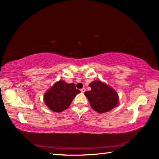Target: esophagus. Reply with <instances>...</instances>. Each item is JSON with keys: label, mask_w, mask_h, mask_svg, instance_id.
Listing matches in <instances>:
<instances>
[{"label": "esophagus", "mask_w": 159, "mask_h": 159, "mask_svg": "<svg viewBox=\"0 0 159 159\" xmlns=\"http://www.w3.org/2000/svg\"><path fill=\"white\" fill-rule=\"evenodd\" d=\"M80 91H81V93H85V88H81V89H80Z\"/></svg>", "instance_id": "34e87169"}]
</instances>
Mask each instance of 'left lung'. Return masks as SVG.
<instances>
[{
  "instance_id": "8db88e82",
  "label": "left lung",
  "mask_w": 159,
  "mask_h": 159,
  "mask_svg": "<svg viewBox=\"0 0 159 159\" xmlns=\"http://www.w3.org/2000/svg\"><path fill=\"white\" fill-rule=\"evenodd\" d=\"M89 86L91 90L84 94L87 97L92 109L95 111L102 114L118 106V94L109 85L101 80H95L90 83Z\"/></svg>"
}]
</instances>
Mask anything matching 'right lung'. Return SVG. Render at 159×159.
<instances>
[{
  "label": "right lung",
  "instance_id": "obj_1",
  "mask_svg": "<svg viewBox=\"0 0 159 159\" xmlns=\"http://www.w3.org/2000/svg\"><path fill=\"white\" fill-rule=\"evenodd\" d=\"M80 93L74 83H66L64 80H59L45 93L44 102L50 110L61 112L69 108L74 98Z\"/></svg>",
  "mask_w": 159,
  "mask_h": 159
}]
</instances>
